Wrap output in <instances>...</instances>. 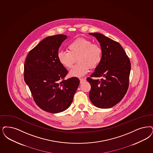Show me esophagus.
Instances as JSON below:
<instances>
[{
	"label": "esophagus",
	"mask_w": 153,
	"mask_h": 153,
	"mask_svg": "<svg viewBox=\"0 0 153 153\" xmlns=\"http://www.w3.org/2000/svg\"><path fill=\"white\" fill-rule=\"evenodd\" d=\"M79 80H80V83H81V84H82V83H83V82H84L85 81V79H82V78L79 79Z\"/></svg>",
	"instance_id": "34e87169"
}]
</instances>
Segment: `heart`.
I'll use <instances>...</instances> for the list:
<instances>
[{
  "instance_id": "obj_1",
  "label": "heart",
  "mask_w": 153,
  "mask_h": 153,
  "mask_svg": "<svg viewBox=\"0 0 153 153\" xmlns=\"http://www.w3.org/2000/svg\"><path fill=\"white\" fill-rule=\"evenodd\" d=\"M67 48L68 51H60L57 56L59 62L67 68L72 67L77 58L78 63L69 72L71 76L80 77L84 76L90 68L97 67L102 60L101 47L89 39H76L69 43Z\"/></svg>"
}]
</instances>
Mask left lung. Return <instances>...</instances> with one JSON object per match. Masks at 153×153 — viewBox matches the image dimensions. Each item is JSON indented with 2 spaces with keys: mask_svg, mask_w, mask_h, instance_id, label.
<instances>
[{
  "mask_svg": "<svg viewBox=\"0 0 153 153\" xmlns=\"http://www.w3.org/2000/svg\"><path fill=\"white\" fill-rule=\"evenodd\" d=\"M89 34L96 37L102 49L101 61L91 77H103L100 80L86 79L91 85L89 98L97 108H110L120 102L127 92L130 61L119 43L100 33Z\"/></svg>",
  "mask_w": 153,
  "mask_h": 153,
  "instance_id": "obj_1",
  "label": "left lung"
}]
</instances>
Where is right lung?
<instances>
[{"label":"right lung","mask_w":153,"mask_h":153,"mask_svg":"<svg viewBox=\"0 0 153 153\" xmlns=\"http://www.w3.org/2000/svg\"><path fill=\"white\" fill-rule=\"evenodd\" d=\"M67 38L64 35L47 37L29 52L25 61V81L35 102L51 113L67 109L79 85L77 77L64 79L68 71L57 59L59 48Z\"/></svg>","instance_id":"1"}]
</instances>
